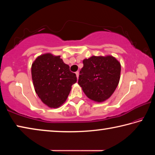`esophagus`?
<instances>
[{
  "instance_id": "esophagus-1",
  "label": "esophagus",
  "mask_w": 155,
  "mask_h": 155,
  "mask_svg": "<svg viewBox=\"0 0 155 155\" xmlns=\"http://www.w3.org/2000/svg\"><path fill=\"white\" fill-rule=\"evenodd\" d=\"M76 74H77V77L78 78V77H79V72H76Z\"/></svg>"
}]
</instances>
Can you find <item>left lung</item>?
Returning <instances> with one entry per match:
<instances>
[{"mask_svg": "<svg viewBox=\"0 0 155 155\" xmlns=\"http://www.w3.org/2000/svg\"><path fill=\"white\" fill-rule=\"evenodd\" d=\"M78 83L89 98L103 102L111 96L119 83L121 65L112 56L91 57L83 61Z\"/></svg>", "mask_w": 155, "mask_h": 155, "instance_id": "1", "label": "left lung"}]
</instances>
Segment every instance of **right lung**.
Instances as JSON below:
<instances>
[{"label": "right lung", "mask_w": 155, "mask_h": 155, "mask_svg": "<svg viewBox=\"0 0 155 155\" xmlns=\"http://www.w3.org/2000/svg\"><path fill=\"white\" fill-rule=\"evenodd\" d=\"M31 74L36 94L41 101L51 108L61 106L66 101L71 86L77 81L75 73L70 70L60 56L48 53L35 59Z\"/></svg>", "instance_id": "right-lung-1"}]
</instances>
